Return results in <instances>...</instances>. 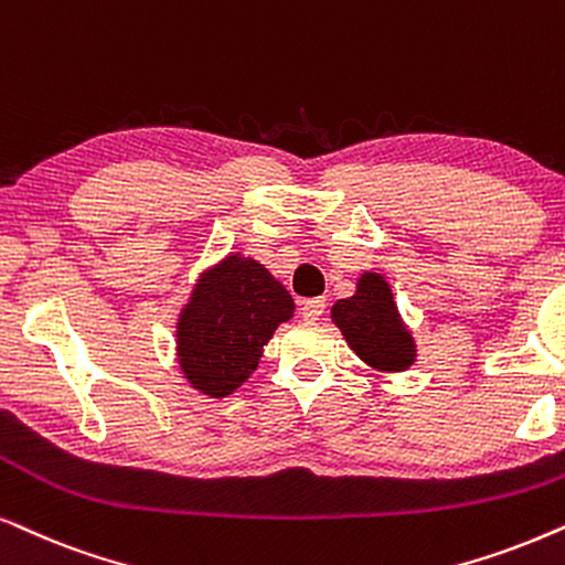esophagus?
Masks as SVG:
<instances>
[{
	"label": "esophagus",
	"instance_id": "obj_1",
	"mask_svg": "<svg viewBox=\"0 0 565 565\" xmlns=\"http://www.w3.org/2000/svg\"><path fill=\"white\" fill-rule=\"evenodd\" d=\"M322 312H326V299L322 297H315V299H307V302H302V318L307 322L320 320Z\"/></svg>",
	"mask_w": 565,
	"mask_h": 565
}]
</instances>
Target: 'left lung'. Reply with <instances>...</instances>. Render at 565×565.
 I'll use <instances>...</instances> for the list:
<instances>
[{"label": "left lung", "mask_w": 565, "mask_h": 565, "mask_svg": "<svg viewBox=\"0 0 565 565\" xmlns=\"http://www.w3.org/2000/svg\"><path fill=\"white\" fill-rule=\"evenodd\" d=\"M330 320L349 349L374 372L397 374L416 361V338L401 318L387 278L377 270L359 276L353 297L338 299Z\"/></svg>", "instance_id": "left-lung-1"}]
</instances>
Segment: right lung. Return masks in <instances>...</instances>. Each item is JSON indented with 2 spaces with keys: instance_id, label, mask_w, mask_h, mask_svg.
<instances>
[{
  "instance_id": "1",
  "label": "right lung",
  "mask_w": 565,
  "mask_h": 565,
  "mask_svg": "<svg viewBox=\"0 0 565 565\" xmlns=\"http://www.w3.org/2000/svg\"><path fill=\"white\" fill-rule=\"evenodd\" d=\"M291 315L295 299L263 263L224 255L199 276L178 315L175 353L185 382L216 401L232 395Z\"/></svg>"
}]
</instances>
